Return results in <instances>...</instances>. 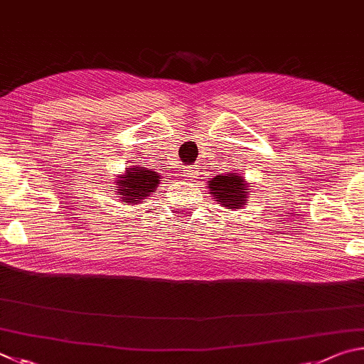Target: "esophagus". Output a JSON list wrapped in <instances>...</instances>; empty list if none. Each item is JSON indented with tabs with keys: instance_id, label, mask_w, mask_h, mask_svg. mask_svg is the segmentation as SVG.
I'll return each mask as SVG.
<instances>
[{
	"instance_id": "obj_1",
	"label": "esophagus",
	"mask_w": 364,
	"mask_h": 364,
	"mask_svg": "<svg viewBox=\"0 0 364 364\" xmlns=\"http://www.w3.org/2000/svg\"><path fill=\"white\" fill-rule=\"evenodd\" d=\"M183 174H186V177H187V181H192V178L196 176V172H195V168H187L186 169V172H183Z\"/></svg>"
}]
</instances>
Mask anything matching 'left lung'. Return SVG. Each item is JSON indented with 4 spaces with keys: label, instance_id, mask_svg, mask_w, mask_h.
Segmentation results:
<instances>
[{
    "label": "left lung",
    "instance_id": "1",
    "mask_svg": "<svg viewBox=\"0 0 364 364\" xmlns=\"http://www.w3.org/2000/svg\"><path fill=\"white\" fill-rule=\"evenodd\" d=\"M209 186V195L214 196L215 201L224 205L227 209L240 208L247 203V186L245 178L237 172H230V174H220L215 176L213 181H208Z\"/></svg>",
    "mask_w": 364,
    "mask_h": 364
}]
</instances>
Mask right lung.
Segmentation results:
<instances>
[{"instance_id": "1", "label": "right lung", "mask_w": 364, "mask_h": 364, "mask_svg": "<svg viewBox=\"0 0 364 364\" xmlns=\"http://www.w3.org/2000/svg\"><path fill=\"white\" fill-rule=\"evenodd\" d=\"M159 183V176L155 171H150L142 166H132L127 168L124 177L117 181L118 195H121V201H127L131 205H137L144 196H150L155 193L156 186Z\"/></svg>"}]
</instances>
